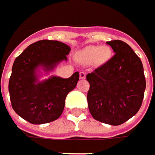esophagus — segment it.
Instances as JSON below:
<instances>
[{"mask_svg": "<svg viewBox=\"0 0 155 155\" xmlns=\"http://www.w3.org/2000/svg\"><path fill=\"white\" fill-rule=\"evenodd\" d=\"M86 77V74L84 73V72H81L80 73V78L81 79V80H83V79H85Z\"/></svg>", "mask_w": 155, "mask_h": 155, "instance_id": "34e87169", "label": "esophagus"}]
</instances>
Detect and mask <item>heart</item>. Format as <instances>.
<instances>
[{"instance_id": "obj_1", "label": "heart", "mask_w": 155, "mask_h": 155, "mask_svg": "<svg viewBox=\"0 0 155 155\" xmlns=\"http://www.w3.org/2000/svg\"><path fill=\"white\" fill-rule=\"evenodd\" d=\"M112 52L108 47H87L81 50L78 54L79 60L83 64H91L94 62L98 64H102L111 58Z\"/></svg>"}]
</instances>
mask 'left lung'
I'll return each instance as SVG.
<instances>
[{
  "label": "left lung",
  "instance_id": "8db88e82",
  "mask_svg": "<svg viewBox=\"0 0 155 155\" xmlns=\"http://www.w3.org/2000/svg\"><path fill=\"white\" fill-rule=\"evenodd\" d=\"M115 55L88 74L89 110L94 119L118 126L135 116L141 108L145 91L143 64L127 43L108 41Z\"/></svg>",
  "mask_w": 155,
  "mask_h": 155
}]
</instances>
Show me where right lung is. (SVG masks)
Returning <instances> with one entry per match:
<instances>
[{"instance_id":"right-lung-1","label":"right lung","mask_w":155,"mask_h":155,"mask_svg":"<svg viewBox=\"0 0 155 155\" xmlns=\"http://www.w3.org/2000/svg\"><path fill=\"white\" fill-rule=\"evenodd\" d=\"M71 48L56 40H40L27 47L12 65L9 92L12 108L28 122L46 124L63 113L67 94L79 81V73L64 79L51 75L39 81L41 70L52 72L57 64L67 61Z\"/></svg>"}]
</instances>
